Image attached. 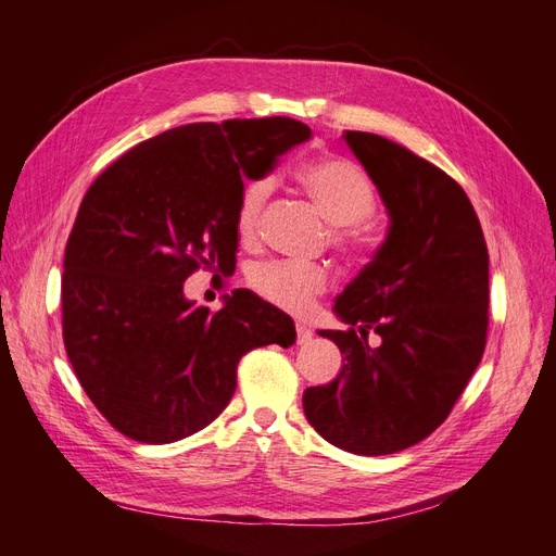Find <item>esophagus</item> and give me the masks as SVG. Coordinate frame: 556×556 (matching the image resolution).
<instances>
[{
    "label": "esophagus",
    "instance_id": "esophagus-1",
    "mask_svg": "<svg viewBox=\"0 0 556 556\" xmlns=\"http://www.w3.org/2000/svg\"><path fill=\"white\" fill-rule=\"evenodd\" d=\"M311 339H313V331H311L306 325L296 323V343L304 345V343H308Z\"/></svg>",
    "mask_w": 556,
    "mask_h": 556
}]
</instances>
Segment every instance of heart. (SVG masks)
Returning <instances> with one entry per match:
<instances>
[{"mask_svg": "<svg viewBox=\"0 0 556 556\" xmlns=\"http://www.w3.org/2000/svg\"><path fill=\"white\" fill-rule=\"evenodd\" d=\"M294 178L336 225V245L345 252H362L366 248V237L359 223L376 213L378 197L371 180L359 166L339 155H323L301 162L294 169ZM271 190L274 182L266 176L250 178L241 185L237 208H233V225L245 245L260 241L264 208ZM329 280L331 274L325 264L274 260L252 268L250 288L268 304L304 313L313 306L315 296L327 290Z\"/></svg>", "mask_w": 556, "mask_h": 556, "instance_id": "heart-1", "label": "heart"}]
</instances>
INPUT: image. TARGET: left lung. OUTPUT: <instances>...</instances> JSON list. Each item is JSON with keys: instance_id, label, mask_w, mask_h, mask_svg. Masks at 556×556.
Listing matches in <instances>:
<instances>
[{"instance_id": "obj_1", "label": "left lung", "mask_w": 556, "mask_h": 556, "mask_svg": "<svg viewBox=\"0 0 556 556\" xmlns=\"http://www.w3.org/2000/svg\"><path fill=\"white\" fill-rule=\"evenodd\" d=\"M390 213V233L336 299L345 331L339 378L304 392L311 427L345 452L378 457L439 429L478 368L490 325V255L462 185L390 139L345 131ZM381 345H367V331Z\"/></svg>"}]
</instances>
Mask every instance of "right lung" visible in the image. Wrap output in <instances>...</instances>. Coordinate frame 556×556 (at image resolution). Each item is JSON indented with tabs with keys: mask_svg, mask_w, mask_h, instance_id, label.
Returning a JSON list of instances; mask_svg holds the SVG:
<instances>
[{
	"mask_svg": "<svg viewBox=\"0 0 556 556\" xmlns=\"http://www.w3.org/2000/svg\"><path fill=\"white\" fill-rule=\"evenodd\" d=\"M311 139L292 117L182 125L97 176L64 248L62 336L80 387L113 429L164 445L208 427L237 390L245 352L296 331L245 290L213 313L182 294L199 268H237L243 178Z\"/></svg>",
	"mask_w": 556,
	"mask_h": 556,
	"instance_id": "right-lung-1",
	"label": "right lung"
}]
</instances>
